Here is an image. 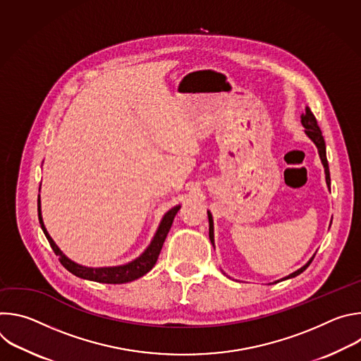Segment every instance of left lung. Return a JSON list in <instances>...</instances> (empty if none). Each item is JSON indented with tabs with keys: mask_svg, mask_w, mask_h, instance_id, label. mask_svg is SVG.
I'll list each match as a JSON object with an SVG mask.
<instances>
[{
	"mask_svg": "<svg viewBox=\"0 0 361 361\" xmlns=\"http://www.w3.org/2000/svg\"><path fill=\"white\" fill-rule=\"evenodd\" d=\"M301 124H302V127H304V133L308 135V138H310L314 144H316V147H317V149H319V156H320V160H322V163H323V167H324V173H326V183H327V187H329V190H330V170H329V163H327V156H326V142H324V138H323V134H322V130H320V127H319V124H317V120H316V117H314V114L312 113V110L308 109V107H305V113L304 114H301ZM207 214H209V224H210V228H209V235H210V241H212V244L214 245V223H213V216H212V213L210 212H207ZM316 255V254H314ZM314 255L312 257L310 260H308L301 269H298L297 271H294V273H291V274H288L287 277H284V279H281V280H287V279H293V277H295V276H298V274H301L308 266L312 264V262H313V259H314ZM276 283H279V281H276Z\"/></svg>",
	"mask_w": 361,
	"mask_h": 361,
	"instance_id": "8db88e82",
	"label": "left lung"
}]
</instances>
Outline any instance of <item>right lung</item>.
Instances as JSON below:
<instances>
[{"label": "right lung", "instance_id": "obj_1", "mask_svg": "<svg viewBox=\"0 0 361 361\" xmlns=\"http://www.w3.org/2000/svg\"><path fill=\"white\" fill-rule=\"evenodd\" d=\"M181 209V205H176L171 210H169L156 234H154L149 245L145 248V251L137 257L135 260H133L131 263H127L124 266H116V267H85L81 264L74 263L73 260H70L66 254H63V251L59 248V245L54 243V240L49 237L44 221H42V216H41V201H39V195H38V220L41 224V228L51 245V248L54 250V252L59 255V260L60 263L74 276L84 279V280H91V281H97V283H107V284H123V283H130L134 281L140 277H142L144 274H147L154 264L157 263V259L160 255V251L163 248V244L166 241V237L171 228L173 220L176 217V214L178 213V210Z\"/></svg>", "mask_w": 361, "mask_h": 361}]
</instances>
